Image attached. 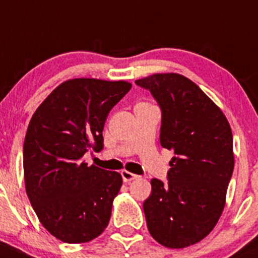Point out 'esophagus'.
Returning <instances> with one entry per match:
<instances>
[{"mask_svg":"<svg viewBox=\"0 0 258 258\" xmlns=\"http://www.w3.org/2000/svg\"><path fill=\"white\" fill-rule=\"evenodd\" d=\"M121 175H122V179H123L124 183H128V181L135 180V179L138 178L137 174H134V173L128 172V170H122Z\"/></svg>","mask_w":258,"mask_h":258,"instance_id":"34e87169","label":"esophagus"}]
</instances>
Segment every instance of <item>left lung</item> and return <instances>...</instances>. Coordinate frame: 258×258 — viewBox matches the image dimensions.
<instances>
[{"label": "left lung", "mask_w": 258, "mask_h": 258, "mask_svg": "<svg viewBox=\"0 0 258 258\" xmlns=\"http://www.w3.org/2000/svg\"><path fill=\"white\" fill-rule=\"evenodd\" d=\"M135 83L158 104L161 146L174 151L168 180H151L143 203L147 227L165 247L194 245L224 210L234 172L231 128L220 108L183 75L154 74Z\"/></svg>", "instance_id": "8db88e82"}]
</instances>
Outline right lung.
Segmentation results:
<instances>
[{"label":"right lung","instance_id":"right-lung-1","mask_svg":"<svg viewBox=\"0 0 258 258\" xmlns=\"http://www.w3.org/2000/svg\"><path fill=\"white\" fill-rule=\"evenodd\" d=\"M127 81H64L37 108L23 145L26 191L43 226L68 243L88 242L108 225L122 177L84 163L104 148L105 121Z\"/></svg>","mask_w":258,"mask_h":258}]
</instances>
